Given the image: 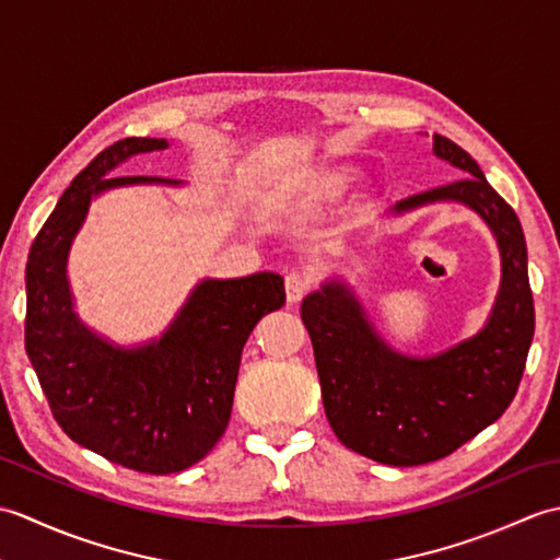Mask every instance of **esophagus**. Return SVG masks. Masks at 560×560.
<instances>
[{
    "instance_id": "1",
    "label": "esophagus",
    "mask_w": 560,
    "mask_h": 560,
    "mask_svg": "<svg viewBox=\"0 0 560 560\" xmlns=\"http://www.w3.org/2000/svg\"><path fill=\"white\" fill-rule=\"evenodd\" d=\"M307 289H311V281H307V277H303V273H299V271H291L287 277V301H289V305L301 303L303 295L307 293Z\"/></svg>"
}]
</instances>
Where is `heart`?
<instances>
[{"label": "heart", "instance_id": "heart-1", "mask_svg": "<svg viewBox=\"0 0 560 560\" xmlns=\"http://www.w3.org/2000/svg\"><path fill=\"white\" fill-rule=\"evenodd\" d=\"M351 175L343 168H319L305 175L293 177L281 185L277 192L269 195V209L279 217H293V213H307L323 209L329 201L341 197L349 187Z\"/></svg>", "mask_w": 560, "mask_h": 560}]
</instances>
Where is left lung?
<instances>
[{
    "instance_id": "1",
    "label": "left lung",
    "mask_w": 560,
    "mask_h": 560,
    "mask_svg": "<svg viewBox=\"0 0 560 560\" xmlns=\"http://www.w3.org/2000/svg\"><path fill=\"white\" fill-rule=\"evenodd\" d=\"M433 153L467 177L401 199L392 211L459 201L489 225L501 249V291L479 335L411 359L380 339L347 283L327 281L301 305L331 431L349 450L392 467L443 459L501 419L515 399L534 337L527 245L517 213L455 141L435 135Z\"/></svg>"
}]
</instances>
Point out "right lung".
I'll use <instances>...</instances> for the list:
<instances>
[{"instance_id":"add662e5","label":"right lung","mask_w":560,"mask_h":560,"mask_svg":"<svg viewBox=\"0 0 560 560\" xmlns=\"http://www.w3.org/2000/svg\"><path fill=\"white\" fill-rule=\"evenodd\" d=\"M165 139L129 137L103 149L59 197L26 265V353L59 428L101 457L144 474L192 467L231 419L243 347L261 317L287 303L279 273L205 279L161 339L125 349L74 313L67 257L91 199L125 185H183L163 177H110Z\"/></svg>"}]
</instances>
